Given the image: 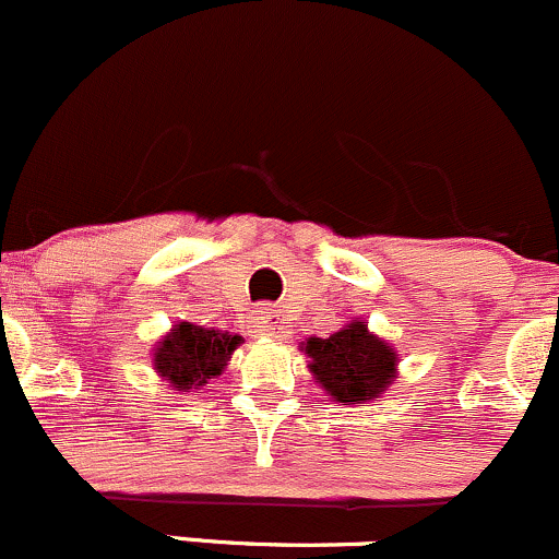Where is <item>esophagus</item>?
<instances>
[{
  "label": "esophagus",
  "instance_id": "1",
  "mask_svg": "<svg viewBox=\"0 0 559 559\" xmlns=\"http://www.w3.org/2000/svg\"><path fill=\"white\" fill-rule=\"evenodd\" d=\"M258 328H261V333L269 335V338H282V335L287 333L285 317H282V311L274 309V306H261V311H258Z\"/></svg>",
  "mask_w": 559,
  "mask_h": 559
}]
</instances>
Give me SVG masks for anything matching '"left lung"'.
Masks as SVG:
<instances>
[{
	"instance_id": "1",
	"label": "left lung",
	"mask_w": 559,
	"mask_h": 559,
	"mask_svg": "<svg viewBox=\"0 0 559 559\" xmlns=\"http://www.w3.org/2000/svg\"><path fill=\"white\" fill-rule=\"evenodd\" d=\"M301 349L309 357L314 381L335 402L346 405L381 397L397 378V352L359 320L341 328L330 338L311 335Z\"/></svg>"
}]
</instances>
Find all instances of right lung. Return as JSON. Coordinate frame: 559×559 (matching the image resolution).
<instances>
[{
	"instance_id": "add662e5",
	"label": "right lung",
	"mask_w": 559,
	"mask_h": 559,
	"mask_svg": "<svg viewBox=\"0 0 559 559\" xmlns=\"http://www.w3.org/2000/svg\"><path fill=\"white\" fill-rule=\"evenodd\" d=\"M242 344V335L221 333L194 322H178L154 349V370L176 392H197L210 378L224 373L231 352Z\"/></svg>"
}]
</instances>
